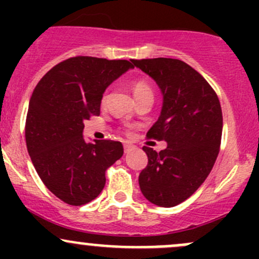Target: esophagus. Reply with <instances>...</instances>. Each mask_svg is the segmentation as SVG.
Segmentation results:
<instances>
[{
    "label": "esophagus",
    "mask_w": 259,
    "mask_h": 259,
    "mask_svg": "<svg viewBox=\"0 0 259 259\" xmlns=\"http://www.w3.org/2000/svg\"><path fill=\"white\" fill-rule=\"evenodd\" d=\"M133 148H134V146L130 145V144H126V143L124 144V151H125V153H129V151L132 150Z\"/></svg>",
    "instance_id": "obj_1"
}]
</instances>
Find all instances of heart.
<instances>
[{"label": "heart", "mask_w": 259, "mask_h": 259, "mask_svg": "<svg viewBox=\"0 0 259 259\" xmlns=\"http://www.w3.org/2000/svg\"><path fill=\"white\" fill-rule=\"evenodd\" d=\"M132 89H133V93H134L135 98H139V96L145 95V94H153V90H151L150 85L146 80L139 79V80H135L133 81L132 83ZM106 100V93L101 96V103H105Z\"/></svg>", "instance_id": "obj_1"}]
</instances>
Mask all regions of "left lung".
<instances>
[{"label":"left lung","mask_w":259,"mask_h":259,"mask_svg":"<svg viewBox=\"0 0 259 259\" xmlns=\"http://www.w3.org/2000/svg\"><path fill=\"white\" fill-rule=\"evenodd\" d=\"M132 62L163 94L160 116L146 138L168 144L159 153L143 148L148 165L139 176L140 190L153 204L176 207L204 183L215 163L223 129L221 103L208 81L184 61L158 57Z\"/></svg>","instance_id":"8db88e82"}]
</instances>
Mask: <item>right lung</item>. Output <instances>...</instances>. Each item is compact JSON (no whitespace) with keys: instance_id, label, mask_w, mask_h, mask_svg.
Instances as JSON below:
<instances>
[{"instance_id":"1","label":"right lung","mask_w":259,"mask_h":259,"mask_svg":"<svg viewBox=\"0 0 259 259\" xmlns=\"http://www.w3.org/2000/svg\"><path fill=\"white\" fill-rule=\"evenodd\" d=\"M134 65L127 60L70 57L46 72L33 90L25 138L33 166L62 202L83 205L105 187V171L124 153L120 142L82 138L83 121L100 115L105 89Z\"/></svg>"}]
</instances>
